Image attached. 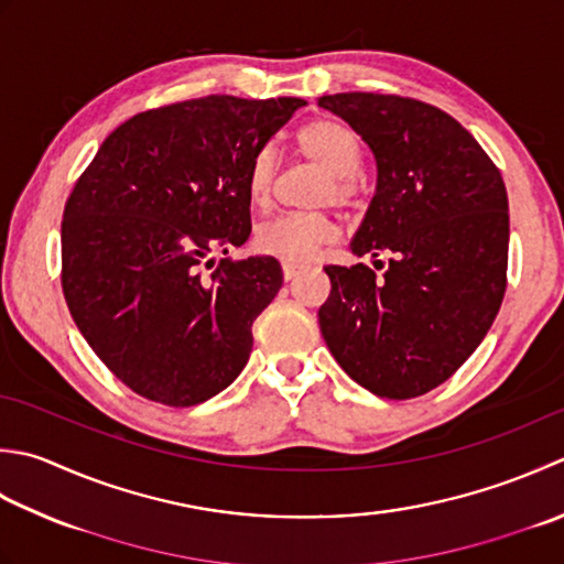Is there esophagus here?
<instances>
[{
  "mask_svg": "<svg viewBox=\"0 0 564 564\" xmlns=\"http://www.w3.org/2000/svg\"><path fill=\"white\" fill-rule=\"evenodd\" d=\"M303 269H305L303 263H293V261H283V263H281V271H283V279H285V281L295 279V275L301 273Z\"/></svg>",
  "mask_w": 564,
  "mask_h": 564,
  "instance_id": "34e87169",
  "label": "esophagus"
}]
</instances>
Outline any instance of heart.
I'll list each match as a JSON object with an SVG mask.
<instances>
[{"label":"heart","instance_id":"obj_1","mask_svg":"<svg viewBox=\"0 0 564 564\" xmlns=\"http://www.w3.org/2000/svg\"><path fill=\"white\" fill-rule=\"evenodd\" d=\"M295 143L305 159L315 161L327 171L323 187L325 200H335L337 205L355 203L359 193L357 169L361 161V141L357 131L339 119L319 117L297 129ZM275 169H279V156H275L273 147L259 149L257 156L251 159L247 173V195L257 207L269 203ZM333 237L335 225L325 213H289L263 223L257 229L253 245L261 253L273 259L305 261Z\"/></svg>","mask_w":564,"mask_h":564}]
</instances>
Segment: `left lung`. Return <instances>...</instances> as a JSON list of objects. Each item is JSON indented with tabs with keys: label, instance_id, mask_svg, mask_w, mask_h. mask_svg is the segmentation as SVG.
<instances>
[{
	"label": "left lung",
	"instance_id": "1",
	"mask_svg": "<svg viewBox=\"0 0 564 564\" xmlns=\"http://www.w3.org/2000/svg\"><path fill=\"white\" fill-rule=\"evenodd\" d=\"M377 161V193L351 241L367 263L325 267L333 291L317 311L337 364L381 399L437 389L487 337L506 293L509 197L477 139L421 99L323 95ZM383 261H377V269Z\"/></svg>",
	"mask_w": 564,
	"mask_h": 564
}]
</instances>
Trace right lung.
<instances>
[{
  "instance_id": "obj_1",
  "label": "right lung",
  "mask_w": 564,
  "mask_h": 564,
  "mask_svg": "<svg viewBox=\"0 0 564 564\" xmlns=\"http://www.w3.org/2000/svg\"><path fill=\"white\" fill-rule=\"evenodd\" d=\"M297 97L209 95L139 112L77 178L61 223V283L87 345L153 403L197 405L235 381L251 325L283 283L273 257L241 247L247 173Z\"/></svg>"
}]
</instances>
